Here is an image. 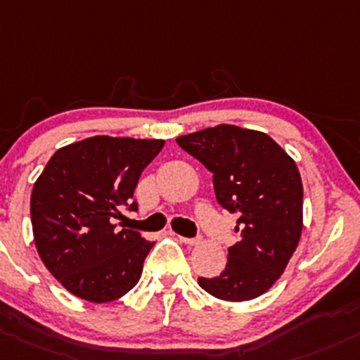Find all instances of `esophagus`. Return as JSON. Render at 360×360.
<instances>
[{
	"instance_id": "obj_1",
	"label": "esophagus",
	"mask_w": 360,
	"mask_h": 360,
	"mask_svg": "<svg viewBox=\"0 0 360 360\" xmlns=\"http://www.w3.org/2000/svg\"><path fill=\"white\" fill-rule=\"evenodd\" d=\"M177 238H179V240L183 241V243L190 245V247H193V245H198V243H200V238H184V236H177Z\"/></svg>"
}]
</instances>
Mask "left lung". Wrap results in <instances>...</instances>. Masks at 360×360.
Segmentation results:
<instances>
[{
    "label": "left lung",
    "mask_w": 360,
    "mask_h": 360,
    "mask_svg": "<svg viewBox=\"0 0 360 360\" xmlns=\"http://www.w3.org/2000/svg\"><path fill=\"white\" fill-rule=\"evenodd\" d=\"M177 145L214 176L215 198L236 214V243L226 269L198 278L212 297L253 300L288 266L304 228V186L293 158L266 132L221 124L179 136Z\"/></svg>",
    "instance_id": "8db88e82"
}]
</instances>
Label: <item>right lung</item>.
I'll use <instances>...</instances> for the list:
<instances>
[{"mask_svg": "<svg viewBox=\"0 0 360 360\" xmlns=\"http://www.w3.org/2000/svg\"><path fill=\"white\" fill-rule=\"evenodd\" d=\"M164 139L93 136L63 146L34 183L30 221L34 243L46 269L67 291L107 304L136 286L155 243L112 219L132 202L146 165Z\"/></svg>", "mask_w": 360, "mask_h": 360, "instance_id": "1", "label": "right lung"}]
</instances>
